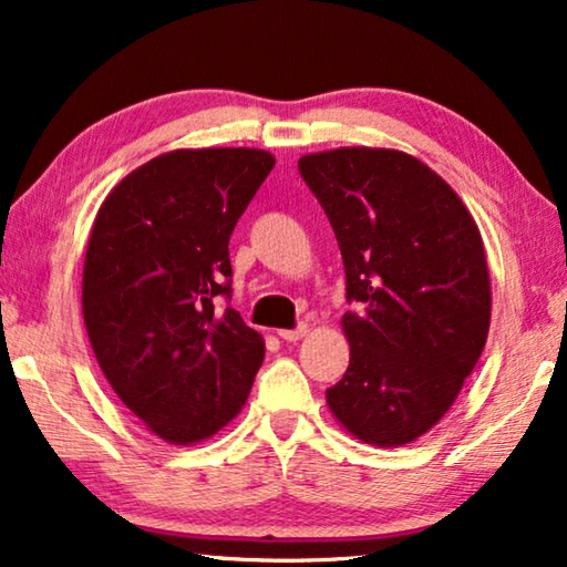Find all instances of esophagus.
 <instances>
[{
	"label": "esophagus",
	"instance_id": "1",
	"mask_svg": "<svg viewBox=\"0 0 567 567\" xmlns=\"http://www.w3.org/2000/svg\"><path fill=\"white\" fill-rule=\"evenodd\" d=\"M308 332H310V328L302 322V326H298L295 330H277V336L287 340V343H298V340L308 336Z\"/></svg>",
	"mask_w": 567,
	"mask_h": 567
}]
</instances>
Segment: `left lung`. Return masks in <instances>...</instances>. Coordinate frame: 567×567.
I'll list each match as a JSON object with an SVG mask.
<instances>
[{"mask_svg": "<svg viewBox=\"0 0 567 567\" xmlns=\"http://www.w3.org/2000/svg\"><path fill=\"white\" fill-rule=\"evenodd\" d=\"M298 168L346 265L340 320L350 363L326 391L350 436L416 442L442 421L487 343L492 285L480 227L460 194L396 148L346 146Z\"/></svg>", "mask_w": 567, "mask_h": 567, "instance_id": "1", "label": "left lung"}]
</instances>
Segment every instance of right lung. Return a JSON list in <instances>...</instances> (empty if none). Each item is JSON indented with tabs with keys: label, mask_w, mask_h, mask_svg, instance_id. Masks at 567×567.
Listing matches in <instances>:
<instances>
[{
	"label": "right lung",
	"mask_w": 567,
	"mask_h": 567,
	"mask_svg": "<svg viewBox=\"0 0 567 567\" xmlns=\"http://www.w3.org/2000/svg\"><path fill=\"white\" fill-rule=\"evenodd\" d=\"M275 156L176 148L131 171L95 214L83 320L95 361L151 434L192 446L229 424L265 361V340L229 295V237Z\"/></svg>",
	"instance_id": "right-lung-1"
}]
</instances>
